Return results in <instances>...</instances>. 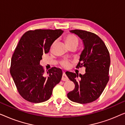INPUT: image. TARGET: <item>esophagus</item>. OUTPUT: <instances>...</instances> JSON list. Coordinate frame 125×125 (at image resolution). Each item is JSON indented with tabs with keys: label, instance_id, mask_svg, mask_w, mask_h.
<instances>
[{
	"label": "esophagus",
	"instance_id": "34e87169",
	"mask_svg": "<svg viewBox=\"0 0 125 125\" xmlns=\"http://www.w3.org/2000/svg\"><path fill=\"white\" fill-rule=\"evenodd\" d=\"M61 80H62V81H68V77L66 76V75L65 74V72L63 73L62 77V78H61Z\"/></svg>",
	"mask_w": 125,
	"mask_h": 125
}]
</instances>
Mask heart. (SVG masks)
<instances>
[{"label": "heart", "mask_w": 125, "mask_h": 125, "mask_svg": "<svg viewBox=\"0 0 125 125\" xmlns=\"http://www.w3.org/2000/svg\"><path fill=\"white\" fill-rule=\"evenodd\" d=\"M65 42L66 44L68 45V47L69 46L76 45L77 46L78 40L77 37L75 36L74 35H72V34H68L65 37ZM54 43L53 44L52 46L53 45ZM61 65L64 67L67 68L70 65V62L66 60H64L61 62Z\"/></svg>", "instance_id": "obj_1"}]
</instances>
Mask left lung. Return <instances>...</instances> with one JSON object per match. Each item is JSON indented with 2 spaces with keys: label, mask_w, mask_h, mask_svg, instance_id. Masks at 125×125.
<instances>
[{
  "label": "left lung",
  "mask_w": 125,
  "mask_h": 125,
  "mask_svg": "<svg viewBox=\"0 0 125 125\" xmlns=\"http://www.w3.org/2000/svg\"><path fill=\"white\" fill-rule=\"evenodd\" d=\"M83 40L84 49L80 55L76 68H85L84 74L66 72V76L75 84L74 90L67 94L72 101L88 104L99 98L109 80L110 54L106 46L100 37L83 30L70 31Z\"/></svg>",
  "instance_id": "left-lung-1"
}]
</instances>
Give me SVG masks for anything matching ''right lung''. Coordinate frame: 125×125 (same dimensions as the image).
<instances>
[{
    "label": "right lung",
    "instance_id": "add662e5",
    "mask_svg": "<svg viewBox=\"0 0 125 125\" xmlns=\"http://www.w3.org/2000/svg\"><path fill=\"white\" fill-rule=\"evenodd\" d=\"M61 30L28 31L22 36L11 59L10 73L20 95L27 101L40 103L49 100L53 89L61 81L62 72L56 67L44 74L40 65Z\"/></svg>",
    "mask_w": 125,
    "mask_h": 125
}]
</instances>
